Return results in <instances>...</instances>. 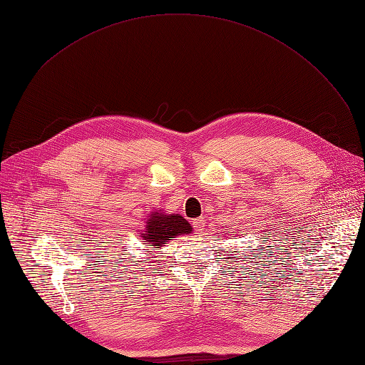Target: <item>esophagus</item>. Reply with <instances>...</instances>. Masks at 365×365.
<instances>
[{"instance_id":"34e87169","label":"esophagus","mask_w":365,"mask_h":365,"mask_svg":"<svg viewBox=\"0 0 365 365\" xmlns=\"http://www.w3.org/2000/svg\"><path fill=\"white\" fill-rule=\"evenodd\" d=\"M193 227L196 231H202L204 230V219L200 217V219H195L193 220Z\"/></svg>"}]
</instances>
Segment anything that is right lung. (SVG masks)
<instances>
[{"instance_id": "1", "label": "right lung", "mask_w": 365, "mask_h": 365, "mask_svg": "<svg viewBox=\"0 0 365 365\" xmlns=\"http://www.w3.org/2000/svg\"><path fill=\"white\" fill-rule=\"evenodd\" d=\"M192 231V225L181 215L165 213L163 210H157V212H150V215L146 217V225L145 230H140V237L145 242L146 248L161 250V247H164V244H168L173 237L190 235ZM155 257L157 256H153L152 259Z\"/></svg>"}]
</instances>
